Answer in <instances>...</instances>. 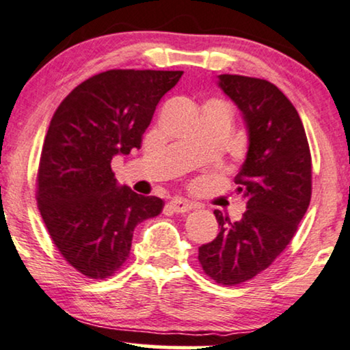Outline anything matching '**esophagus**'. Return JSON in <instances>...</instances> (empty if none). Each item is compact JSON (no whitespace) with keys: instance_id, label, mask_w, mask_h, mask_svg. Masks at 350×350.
<instances>
[{"instance_id":"34e87169","label":"esophagus","mask_w":350,"mask_h":350,"mask_svg":"<svg viewBox=\"0 0 350 350\" xmlns=\"http://www.w3.org/2000/svg\"><path fill=\"white\" fill-rule=\"evenodd\" d=\"M170 206L174 213L184 214V213L192 211V209L195 208V204L192 202H189V200H185V198H174V200H171V202H170Z\"/></svg>"}]
</instances>
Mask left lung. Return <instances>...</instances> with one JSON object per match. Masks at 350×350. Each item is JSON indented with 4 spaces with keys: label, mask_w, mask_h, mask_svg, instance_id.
I'll use <instances>...</instances> for the list:
<instances>
[{
    "label": "left lung",
    "mask_w": 350,
    "mask_h": 350,
    "mask_svg": "<svg viewBox=\"0 0 350 350\" xmlns=\"http://www.w3.org/2000/svg\"><path fill=\"white\" fill-rule=\"evenodd\" d=\"M219 86L239 105L250 148L235 184L246 211L230 222L216 209L219 234L198 248L203 272L234 286L269 267L290 245L312 197V157L299 113L275 85L243 75H221Z\"/></svg>",
    "instance_id": "8db88e82"
}]
</instances>
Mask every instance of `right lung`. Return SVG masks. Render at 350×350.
I'll list each match as a JSON object with an SVG mask.
<instances>
[{
    "instance_id": "1",
    "label": "right lung",
    "mask_w": 350,
    "mask_h": 350,
    "mask_svg": "<svg viewBox=\"0 0 350 350\" xmlns=\"http://www.w3.org/2000/svg\"><path fill=\"white\" fill-rule=\"evenodd\" d=\"M183 72L107 70L78 85L54 111L36 174V202L51 240L88 278L115 275L137 224L165 202L118 187L111 158L141 148L157 104Z\"/></svg>"
}]
</instances>
